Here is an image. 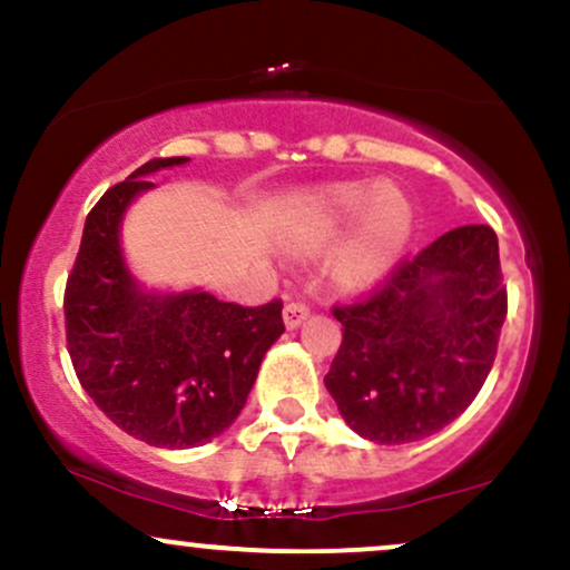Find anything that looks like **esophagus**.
<instances>
[{"label": "esophagus", "mask_w": 570, "mask_h": 570, "mask_svg": "<svg viewBox=\"0 0 570 570\" xmlns=\"http://www.w3.org/2000/svg\"><path fill=\"white\" fill-rule=\"evenodd\" d=\"M307 316H311V311H307L305 303H286L284 305V324H286V330H297V326L303 324Z\"/></svg>", "instance_id": "obj_1"}]
</instances>
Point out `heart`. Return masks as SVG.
<instances>
[{
    "mask_svg": "<svg viewBox=\"0 0 570 570\" xmlns=\"http://www.w3.org/2000/svg\"><path fill=\"white\" fill-rule=\"evenodd\" d=\"M412 203L394 185L345 181L313 195L303 219L286 233L297 252H322L350 230L335 248L330 271L343 286H367L394 267L412 238Z\"/></svg>",
    "mask_w": 570,
    "mask_h": 570,
    "instance_id": "1",
    "label": "heart"
}]
</instances>
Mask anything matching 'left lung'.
Wrapping results in <instances>:
<instances>
[{"label": "left lung", "instance_id": "obj_1", "mask_svg": "<svg viewBox=\"0 0 570 570\" xmlns=\"http://www.w3.org/2000/svg\"><path fill=\"white\" fill-rule=\"evenodd\" d=\"M343 343L324 385L364 440L407 444L453 423L480 394L507 318L499 238L440 235L356 305L335 307Z\"/></svg>", "mask_w": 570, "mask_h": 570}]
</instances>
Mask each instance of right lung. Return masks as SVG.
Segmentation results:
<instances>
[{"label":"right lung","instance_id":"obj_1","mask_svg":"<svg viewBox=\"0 0 570 570\" xmlns=\"http://www.w3.org/2000/svg\"><path fill=\"white\" fill-rule=\"evenodd\" d=\"M158 158L104 193L85 219L63 294L67 343L82 389L126 434L153 448H198L233 426L259 364L284 335L281 299L244 307L203 289H144L122 254L128 206L147 176L185 166Z\"/></svg>","mask_w":570,"mask_h":570}]
</instances>
